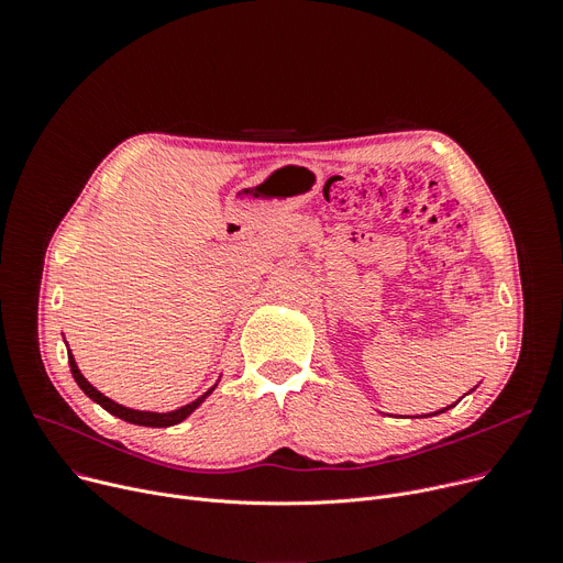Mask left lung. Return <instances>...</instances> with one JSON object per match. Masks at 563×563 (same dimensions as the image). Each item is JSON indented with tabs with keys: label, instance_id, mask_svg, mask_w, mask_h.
I'll list each match as a JSON object with an SVG mask.
<instances>
[{
	"label": "left lung",
	"instance_id": "1",
	"mask_svg": "<svg viewBox=\"0 0 563 563\" xmlns=\"http://www.w3.org/2000/svg\"><path fill=\"white\" fill-rule=\"evenodd\" d=\"M452 406H454V404H452ZM452 406H448V408H442V410H438V412H445V410H450ZM438 412H431V416H438Z\"/></svg>",
	"mask_w": 563,
	"mask_h": 563
}]
</instances>
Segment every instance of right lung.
<instances>
[{"instance_id": "1", "label": "right lung", "mask_w": 563, "mask_h": 563, "mask_svg": "<svg viewBox=\"0 0 563 563\" xmlns=\"http://www.w3.org/2000/svg\"><path fill=\"white\" fill-rule=\"evenodd\" d=\"M68 363H70V372H73V376H75V380H77V386L84 390L86 397H91L93 401H98L104 410L111 412V416L121 418V420H125V422H130V424H139V427H173V424H177V422H183L185 418H189L191 412L205 401V397L214 390V388H212L210 393H205L202 397H198L196 401H191V404H187V406H183V408H177V410H170V412L132 410V408H125V406H121V404H115V401L107 399L102 393H98V390L91 386V383H88V380L81 376V372L77 369L75 358H73L70 351H68Z\"/></svg>"}]
</instances>
